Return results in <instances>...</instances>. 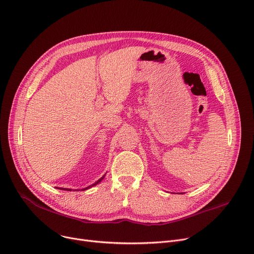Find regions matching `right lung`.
Here are the masks:
<instances>
[{"mask_svg":"<svg viewBox=\"0 0 254 254\" xmlns=\"http://www.w3.org/2000/svg\"><path fill=\"white\" fill-rule=\"evenodd\" d=\"M104 177H105V176H103V177H102V178H101L100 180H98V181H97V182H96L95 184H93L92 186H95V185H97L98 183H100L101 181H102V180L104 179ZM92 186H90V187H92ZM90 187H88V188H84V189H82V190H87V189H89ZM60 189H61V190H66V191H71V189H65V188H60Z\"/></svg>","mask_w":254,"mask_h":254,"instance_id":"obj_1","label":"right lung"}]
</instances>
